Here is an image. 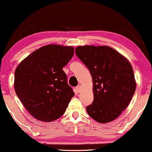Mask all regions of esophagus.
<instances>
[{"mask_svg":"<svg viewBox=\"0 0 152 152\" xmlns=\"http://www.w3.org/2000/svg\"><path fill=\"white\" fill-rule=\"evenodd\" d=\"M75 91H76V92L77 93H80L81 91V86H77L76 87V88H75Z\"/></svg>","mask_w":152,"mask_h":152,"instance_id":"esophagus-1","label":"esophagus"}]
</instances>
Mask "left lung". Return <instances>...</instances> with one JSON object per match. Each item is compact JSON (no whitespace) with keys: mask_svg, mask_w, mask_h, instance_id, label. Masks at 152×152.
Instances as JSON below:
<instances>
[{"mask_svg":"<svg viewBox=\"0 0 152 152\" xmlns=\"http://www.w3.org/2000/svg\"><path fill=\"white\" fill-rule=\"evenodd\" d=\"M75 53L89 69L94 82V102L86 107L88 114L100 123L113 121L126 109L135 93L131 64L109 46H78Z\"/></svg>","mask_w":152,"mask_h":152,"instance_id":"obj_1","label":"left lung"}]
</instances>
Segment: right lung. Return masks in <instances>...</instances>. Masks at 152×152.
<instances>
[{
  "label": "right lung",
  "instance_id": "right-lung-1",
  "mask_svg": "<svg viewBox=\"0 0 152 152\" xmlns=\"http://www.w3.org/2000/svg\"><path fill=\"white\" fill-rule=\"evenodd\" d=\"M73 55L72 47L45 45L32 52L16 69V94L37 120L53 121L66 111L75 93L62 69Z\"/></svg>",
  "mask_w": 152,
  "mask_h": 152
}]
</instances>
